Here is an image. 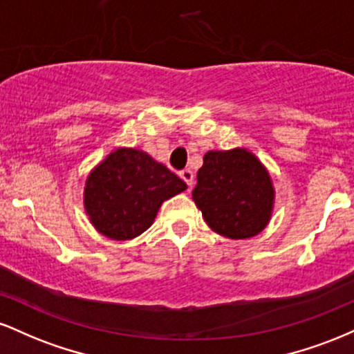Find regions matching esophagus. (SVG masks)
<instances>
[{
	"instance_id": "obj_1",
	"label": "esophagus",
	"mask_w": 354,
	"mask_h": 354,
	"mask_svg": "<svg viewBox=\"0 0 354 354\" xmlns=\"http://www.w3.org/2000/svg\"><path fill=\"white\" fill-rule=\"evenodd\" d=\"M180 176H181V180L189 186V188H193L194 174H193V171H191V169H183V171H180Z\"/></svg>"
}]
</instances>
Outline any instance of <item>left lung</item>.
<instances>
[{
    "instance_id": "obj_1",
    "label": "left lung",
    "mask_w": 354,
    "mask_h": 354,
    "mask_svg": "<svg viewBox=\"0 0 354 354\" xmlns=\"http://www.w3.org/2000/svg\"><path fill=\"white\" fill-rule=\"evenodd\" d=\"M193 200L213 231L231 239L256 236L270 223L274 188L270 173L245 148L208 151Z\"/></svg>"
}]
</instances>
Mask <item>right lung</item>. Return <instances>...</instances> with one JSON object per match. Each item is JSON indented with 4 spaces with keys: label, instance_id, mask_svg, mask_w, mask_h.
Here are the masks:
<instances>
[{
    "label": "right lung",
    "instance_id": "obj_1",
    "mask_svg": "<svg viewBox=\"0 0 354 354\" xmlns=\"http://www.w3.org/2000/svg\"><path fill=\"white\" fill-rule=\"evenodd\" d=\"M186 188L148 153L118 148L88 174L84 209L101 234L126 241L148 230L163 201Z\"/></svg>",
    "mask_w": 354,
    "mask_h": 354
}]
</instances>
